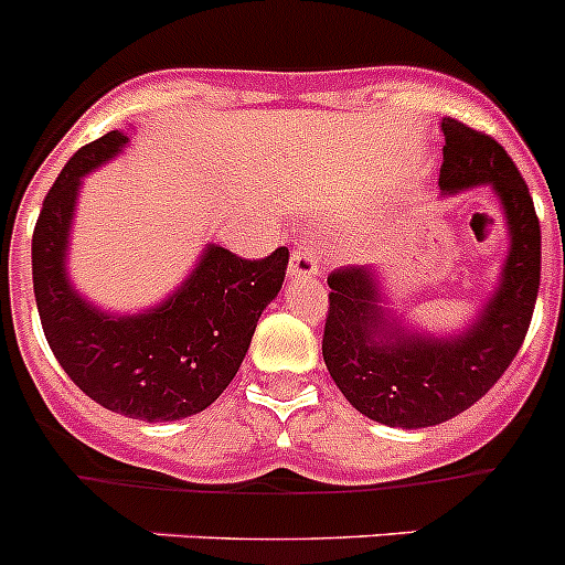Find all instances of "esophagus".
I'll use <instances>...</instances> for the list:
<instances>
[{
    "label": "esophagus",
    "instance_id": "obj_1",
    "mask_svg": "<svg viewBox=\"0 0 565 565\" xmlns=\"http://www.w3.org/2000/svg\"><path fill=\"white\" fill-rule=\"evenodd\" d=\"M319 248L313 243H299L291 252V266H288V274L291 277H313L319 274Z\"/></svg>",
    "mask_w": 565,
    "mask_h": 565
}]
</instances>
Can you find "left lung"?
I'll return each instance as SVG.
<instances>
[{
    "instance_id": "left-lung-1",
    "label": "left lung",
    "mask_w": 565,
    "mask_h": 565,
    "mask_svg": "<svg viewBox=\"0 0 565 565\" xmlns=\"http://www.w3.org/2000/svg\"><path fill=\"white\" fill-rule=\"evenodd\" d=\"M439 188L490 184L507 212L512 246L501 286L459 339L406 335L377 305L372 268L341 266L328 277L322 355L341 395L370 420L426 428L473 406L519 355L541 286V224L524 175L490 134L445 117Z\"/></svg>"
}]
</instances>
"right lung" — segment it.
Returning <instances> with one entry per match:
<instances>
[{"instance_id": "right-lung-1", "label": "right lung", "mask_w": 565, "mask_h": 565, "mask_svg": "<svg viewBox=\"0 0 565 565\" xmlns=\"http://www.w3.org/2000/svg\"><path fill=\"white\" fill-rule=\"evenodd\" d=\"M126 142L122 131H108L83 145L44 195L33 230L35 305L46 344L92 401L134 420H179L232 384L263 308L282 288L288 248L248 260L210 246L162 308L122 319L97 313L70 288L66 235L81 179Z\"/></svg>"}]
</instances>
